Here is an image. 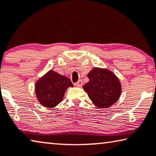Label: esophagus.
Instances as JSON below:
<instances>
[{
  "mask_svg": "<svg viewBox=\"0 0 156 156\" xmlns=\"http://www.w3.org/2000/svg\"><path fill=\"white\" fill-rule=\"evenodd\" d=\"M82 83H83L82 81L81 80H78V82H76L75 83V85L77 86V87H81L82 86Z\"/></svg>",
  "mask_w": 156,
  "mask_h": 156,
  "instance_id": "34e87169",
  "label": "esophagus"
}]
</instances>
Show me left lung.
<instances>
[{"mask_svg":"<svg viewBox=\"0 0 156 156\" xmlns=\"http://www.w3.org/2000/svg\"><path fill=\"white\" fill-rule=\"evenodd\" d=\"M87 76L89 82L83 86V89L95 105L106 108L118 100L122 91L121 84L112 72L96 67Z\"/></svg>","mask_w":156,"mask_h":156,"instance_id":"8db88e82","label":"left lung"}]
</instances>
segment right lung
<instances>
[{"instance_id":"right-lung-1","label":"right lung","mask_w":156,"mask_h":156,"mask_svg":"<svg viewBox=\"0 0 156 156\" xmlns=\"http://www.w3.org/2000/svg\"><path fill=\"white\" fill-rule=\"evenodd\" d=\"M73 86L69 78L50 70L36 83L35 91L41 104L53 108L61 102L67 88Z\"/></svg>"}]
</instances>
